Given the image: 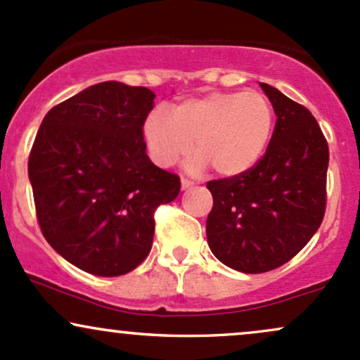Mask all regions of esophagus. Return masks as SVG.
<instances>
[{"label": "esophagus", "instance_id": "1", "mask_svg": "<svg viewBox=\"0 0 360 360\" xmlns=\"http://www.w3.org/2000/svg\"><path fill=\"white\" fill-rule=\"evenodd\" d=\"M191 186H195V183H193L191 179H186V177H183V179H181V188L189 189Z\"/></svg>", "mask_w": 360, "mask_h": 360}]
</instances>
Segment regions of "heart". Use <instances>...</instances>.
<instances>
[{
    "label": "heart",
    "mask_w": 360,
    "mask_h": 360,
    "mask_svg": "<svg viewBox=\"0 0 360 360\" xmlns=\"http://www.w3.org/2000/svg\"><path fill=\"white\" fill-rule=\"evenodd\" d=\"M275 129V109L259 92H208L171 109H153L141 128L148 157L172 167L195 152L193 171L212 167L222 177L250 172L266 152Z\"/></svg>",
    "instance_id": "b5f03b06"
}]
</instances>
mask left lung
<instances>
[{"instance_id": "left-lung-1", "label": "left lung", "mask_w": 360, "mask_h": 360, "mask_svg": "<svg viewBox=\"0 0 360 360\" xmlns=\"http://www.w3.org/2000/svg\"><path fill=\"white\" fill-rule=\"evenodd\" d=\"M276 122L262 160L239 177L208 181V246L243 274L275 270L309 243L326 208V138L304 105L268 84Z\"/></svg>"}]
</instances>
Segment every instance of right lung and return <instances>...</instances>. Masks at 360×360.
Masks as SVG:
<instances>
[{"instance_id": "add662e5", "label": "right lung", "mask_w": 360, "mask_h": 360, "mask_svg": "<svg viewBox=\"0 0 360 360\" xmlns=\"http://www.w3.org/2000/svg\"><path fill=\"white\" fill-rule=\"evenodd\" d=\"M155 94L102 82L54 105L29 157L35 212L47 243L86 274L120 276L152 250L157 207L179 176L157 167L141 128Z\"/></svg>"}]
</instances>
